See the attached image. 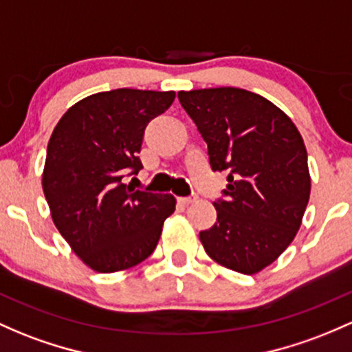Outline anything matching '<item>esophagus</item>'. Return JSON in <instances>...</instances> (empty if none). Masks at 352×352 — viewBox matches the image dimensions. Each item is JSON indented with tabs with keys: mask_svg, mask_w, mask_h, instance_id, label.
<instances>
[{
	"mask_svg": "<svg viewBox=\"0 0 352 352\" xmlns=\"http://www.w3.org/2000/svg\"><path fill=\"white\" fill-rule=\"evenodd\" d=\"M197 200V197H179V202L182 204V206H190V204H194Z\"/></svg>",
	"mask_w": 352,
	"mask_h": 352,
	"instance_id": "esophagus-1",
	"label": "esophagus"
}]
</instances>
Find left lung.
I'll list each match as a JSON object with an SVG mask.
<instances>
[{"label":"left lung","instance_id":"1","mask_svg":"<svg viewBox=\"0 0 352 352\" xmlns=\"http://www.w3.org/2000/svg\"><path fill=\"white\" fill-rule=\"evenodd\" d=\"M207 142L214 170L227 173L217 220L200 232L208 257L235 272H261L291 245L302 223L311 175L302 137L264 96L222 87L179 91Z\"/></svg>","mask_w":352,"mask_h":352}]
</instances>
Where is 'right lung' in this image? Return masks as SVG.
<instances>
[{"mask_svg":"<svg viewBox=\"0 0 352 352\" xmlns=\"http://www.w3.org/2000/svg\"><path fill=\"white\" fill-rule=\"evenodd\" d=\"M175 91L118 88L69 107L46 150L43 192L58 232L80 261L102 274L135 267L155 250L175 197L135 190L144 130Z\"/></svg>","mask_w":352,"mask_h":352,"instance_id":"add662e5","label":"right lung"}]
</instances>
